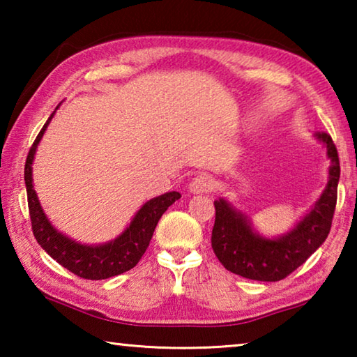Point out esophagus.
<instances>
[{
    "label": "esophagus",
    "instance_id": "1",
    "mask_svg": "<svg viewBox=\"0 0 357 357\" xmlns=\"http://www.w3.org/2000/svg\"><path fill=\"white\" fill-rule=\"evenodd\" d=\"M211 189H213V179L206 176V174H198V176L193 178L192 183L189 184V192L193 193V195L208 193Z\"/></svg>",
    "mask_w": 357,
    "mask_h": 357
}]
</instances>
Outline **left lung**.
<instances>
[{
  "label": "left lung",
  "instance_id": "1",
  "mask_svg": "<svg viewBox=\"0 0 357 357\" xmlns=\"http://www.w3.org/2000/svg\"><path fill=\"white\" fill-rule=\"evenodd\" d=\"M315 137L324 144L331 159L329 179L315 206L288 233L274 239L259 236L247 215L234 209L225 198L214 202L215 222L211 244L229 273L259 282L282 280L304 264L328 238L337 203L340 164L331 135L317 132Z\"/></svg>",
  "mask_w": 357,
  "mask_h": 357
}]
</instances>
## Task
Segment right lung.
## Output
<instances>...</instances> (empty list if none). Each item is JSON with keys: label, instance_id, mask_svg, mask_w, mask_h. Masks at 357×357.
<instances>
[{"label": "right lung", "instance_id": "1", "mask_svg": "<svg viewBox=\"0 0 357 357\" xmlns=\"http://www.w3.org/2000/svg\"><path fill=\"white\" fill-rule=\"evenodd\" d=\"M59 105L55 108V112L58 110ZM55 112L50 114V118L47 119V123L39 132V135L36 137L25 164L28 208L29 217H31L34 238L38 239L39 245L48 255L53 259H56L59 264L64 266L72 274L82 277V279L104 280L108 279V277L123 274L140 261L143 253L148 249L151 238H153L157 222H159L162 214L174 202L179 200L181 193L167 192L164 195L155 197L153 200L144 203L134 215L129 227L116 239L110 241V243L86 245L77 243V241L68 238L66 234L59 233L52 225L50 220L47 219L44 209H42L39 203L38 193H36L33 185V162L36 149H38L40 138L44 137L47 126L50 124L52 118L55 116Z\"/></svg>", "mask_w": 357, "mask_h": 357}]
</instances>
